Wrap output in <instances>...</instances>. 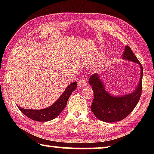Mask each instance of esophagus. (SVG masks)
Instances as JSON below:
<instances>
[{"instance_id":"esophagus-1","label":"esophagus","mask_w":154,"mask_h":154,"mask_svg":"<svg viewBox=\"0 0 154 154\" xmlns=\"http://www.w3.org/2000/svg\"><path fill=\"white\" fill-rule=\"evenodd\" d=\"M78 85H79L81 88H83V87L86 86V85H88V83L84 79L81 78V79L79 80V82H78Z\"/></svg>"}]
</instances>
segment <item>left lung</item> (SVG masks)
Listing matches in <instances>:
<instances>
[{
	"label": "left lung",
	"instance_id": "1",
	"mask_svg": "<svg viewBox=\"0 0 154 154\" xmlns=\"http://www.w3.org/2000/svg\"><path fill=\"white\" fill-rule=\"evenodd\" d=\"M122 58L140 65V76L139 85L133 92L122 96H112L105 90V85L98 73H94L89 79L94 92V100L91 110L98 119L112 123L119 122L128 116L139 103L142 92L143 66L129 46L125 47Z\"/></svg>",
	"mask_w": 154,
	"mask_h": 154
}]
</instances>
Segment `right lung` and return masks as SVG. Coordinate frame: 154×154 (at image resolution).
I'll list each match as a JSON object with an SVG mask.
<instances>
[{"instance_id":"right-lung-1","label":"right lung","mask_w":154,"mask_h":154,"mask_svg":"<svg viewBox=\"0 0 154 154\" xmlns=\"http://www.w3.org/2000/svg\"><path fill=\"white\" fill-rule=\"evenodd\" d=\"M77 88V82H72L71 84L68 85L66 90L64 91L62 94L53 105L43 109H26L20 107L17 105L20 110L24 113L26 116L31 119L37 122H48L52 120L66 107L67 101L69 100L71 94Z\"/></svg>"}]
</instances>
